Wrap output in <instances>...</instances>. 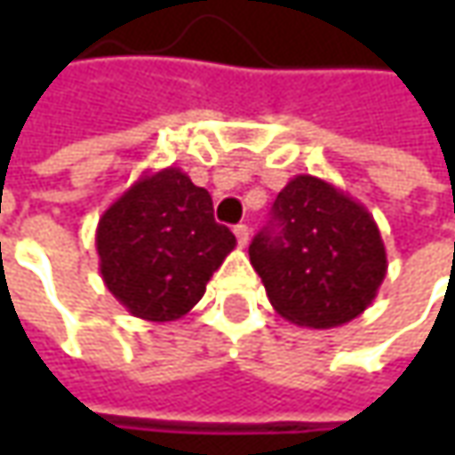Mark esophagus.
<instances>
[{"mask_svg":"<svg viewBox=\"0 0 455 455\" xmlns=\"http://www.w3.org/2000/svg\"><path fill=\"white\" fill-rule=\"evenodd\" d=\"M233 233H235L237 243H240V245H248V240H251V228H248V225H243V222H240V225H235V228H233Z\"/></svg>","mask_w":455,"mask_h":455,"instance_id":"1","label":"esophagus"}]
</instances>
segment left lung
Masks as SVG:
<instances>
[{
	"instance_id": "1",
	"label": "left lung",
	"mask_w": 455,
	"mask_h": 455,
	"mask_svg": "<svg viewBox=\"0 0 455 455\" xmlns=\"http://www.w3.org/2000/svg\"><path fill=\"white\" fill-rule=\"evenodd\" d=\"M248 253L273 308L306 329L357 319L387 273L385 243L367 207L311 174L278 192L271 222Z\"/></svg>"
}]
</instances>
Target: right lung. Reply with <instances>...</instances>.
<instances>
[{
    "label": "right lung",
    "instance_id": "right-lung-1",
    "mask_svg": "<svg viewBox=\"0 0 455 455\" xmlns=\"http://www.w3.org/2000/svg\"><path fill=\"white\" fill-rule=\"evenodd\" d=\"M233 248L235 235L215 222L210 192L177 166L141 174L98 220L103 283L147 322L182 319Z\"/></svg>",
    "mask_w": 455,
    "mask_h": 455
}]
</instances>
